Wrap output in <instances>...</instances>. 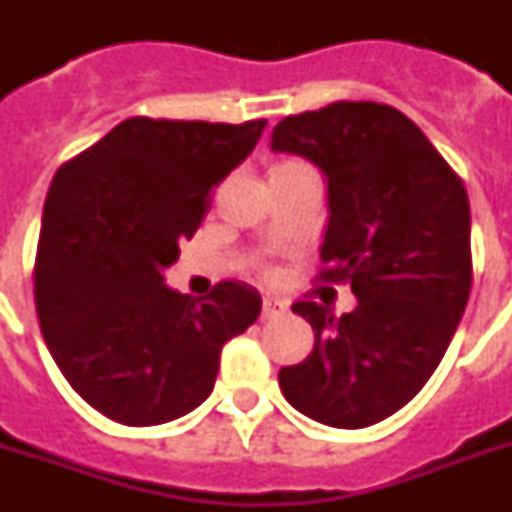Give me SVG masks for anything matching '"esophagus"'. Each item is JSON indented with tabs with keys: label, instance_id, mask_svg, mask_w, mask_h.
Instances as JSON below:
<instances>
[{
	"label": "esophagus",
	"instance_id": "obj_1",
	"mask_svg": "<svg viewBox=\"0 0 512 512\" xmlns=\"http://www.w3.org/2000/svg\"><path fill=\"white\" fill-rule=\"evenodd\" d=\"M284 311H287V305L276 300V297H265L263 300V319H276Z\"/></svg>",
	"mask_w": 512,
	"mask_h": 512
}]
</instances>
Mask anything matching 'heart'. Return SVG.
Segmentation results:
<instances>
[{"instance_id":"1","label":"heart","mask_w":512,"mask_h":512,"mask_svg":"<svg viewBox=\"0 0 512 512\" xmlns=\"http://www.w3.org/2000/svg\"><path fill=\"white\" fill-rule=\"evenodd\" d=\"M297 164H303V162H295V159H287V162H279L273 170H289V167H297Z\"/></svg>"}]
</instances>
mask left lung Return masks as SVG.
Instances as JSON below:
<instances>
[{
  "label": "left lung",
  "instance_id": "left-lung-1",
  "mask_svg": "<svg viewBox=\"0 0 512 512\" xmlns=\"http://www.w3.org/2000/svg\"><path fill=\"white\" fill-rule=\"evenodd\" d=\"M273 151L327 175L329 228L316 281L350 284L356 311L295 303L311 356L281 366L297 412L356 430L406 406L441 364L470 287V201L460 175L417 124L385 103L340 100L287 116Z\"/></svg>",
  "mask_w": 512,
  "mask_h": 512
}]
</instances>
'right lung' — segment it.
Masks as SVG:
<instances>
[{
    "label": "right lung",
    "mask_w": 512,
    "mask_h": 512,
    "mask_svg": "<svg viewBox=\"0 0 512 512\" xmlns=\"http://www.w3.org/2000/svg\"><path fill=\"white\" fill-rule=\"evenodd\" d=\"M265 124L132 116L52 177L36 316L68 385L108 420L146 428L196 409L225 342L260 316L249 284L220 281L191 300L164 284V271Z\"/></svg>",
    "instance_id": "add662e5"
}]
</instances>
